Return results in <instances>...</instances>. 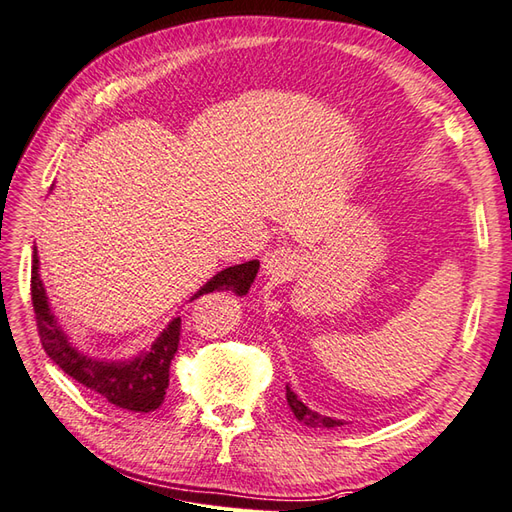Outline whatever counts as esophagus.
Returning <instances> with one entry per match:
<instances>
[{"mask_svg":"<svg viewBox=\"0 0 512 512\" xmlns=\"http://www.w3.org/2000/svg\"><path fill=\"white\" fill-rule=\"evenodd\" d=\"M299 264V255L290 248H277L270 250L264 257V273L273 282H286V279L293 277L295 268Z\"/></svg>","mask_w":512,"mask_h":512,"instance_id":"esophagus-1","label":"esophagus"}]
</instances>
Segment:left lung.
<instances>
[{
    "mask_svg": "<svg viewBox=\"0 0 512 512\" xmlns=\"http://www.w3.org/2000/svg\"><path fill=\"white\" fill-rule=\"evenodd\" d=\"M286 399L288 406L293 410V415L299 419V422L310 426V428H335V426H344V419H335V417H326L319 415L317 410H310L302 399H299L290 386H286Z\"/></svg>",
    "mask_w": 512,
    "mask_h": 512,
    "instance_id": "1",
    "label": "left lung"
}]
</instances>
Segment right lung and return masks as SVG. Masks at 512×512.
Returning <instances> with one entry per match:
<instances>
[{
  "mask_svg": "<svg viewBox=\"0 0 512 512\" xmlns=\"http://www.w3.org/2000/svg\"><path fill=\"white\" fill-rule=\"evenodd\" d=\"M33 255V270H30V297H33L35 319L39 339L46 355L82 386L95 390L102 395L106 402L115 404L119 408L133 410V413H150L162 406L166 388H168V370L170 362L177 353L179 346V333H182V317H175L173 322L159 333V337L150 344L146 350H142L133 359H97L93 355H86L84 350H79L66 330L57 324V317L48 304L46 288L39 277V257L37 248ZM259 270V262L237 264L228 266L224 270L208 279V282L190 297V302L206 293H235L237 297L246 295L250 290V284L255 282Z\"/></svg>",
  "mask_w": 512,
  "mask_h": 512,
  "instance_id": "add662e5",
  "label": "right lung"
}]
</instances>
